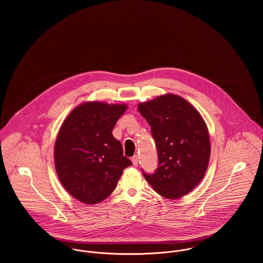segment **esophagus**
Instances as JSON below:
<instances>
[{"label": "esophagus", "mask_w": 263, "mask_h": 263, "mask_svg": "<svg viewBox=\"0 0 263 263\" xmlns=\"http://www.w3.org/2000/svg\"><path fill=\"white\" fill-rule=\"evenodd\" d=\"M139 161H140V158H139V156H137V155H135V156L132 158V162H133L134 166H138V165H139Z\"/></svg>", "instance_id": "obj_1"}]
</instances>
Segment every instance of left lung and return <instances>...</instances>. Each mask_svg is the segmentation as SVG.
<instances>
[{
    "mask_svg": "<svg viewBox=\"0 0 263 263\" xmlns=\"http://www.w3.org/2000/svg\"><path fill=\"white\" fill-rule=\"evenodd\" d=\"M138 109L150 124L159 160L155 173L143 174L163 197L180 198L196 187L208 169V126L200 113L175 94L140 103Z\"/></svg>",
    "mask_w": 263,
    "mask_h": 263,
    "instance_id": "1",
    "label": "left lung"
}]
</instances>
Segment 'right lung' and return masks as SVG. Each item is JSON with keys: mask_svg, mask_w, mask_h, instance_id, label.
<instances>
[{"mask_svg": "<svg viewBox=\"0 0 263 263\" xmlns=\"http://www.w3.org/2000/svg\"><path fill=\"white\" fill-rule=\"evenodd\" d=\"M125 104L86 102L63 122L54 144V166L63 186L81 202L107 198L132 161L111 134Z\"/></svg>", "mask_w": 263, "mask_h": 263, "instance_id": "right-lung-1", "label": "right lung"}]
</instances>
